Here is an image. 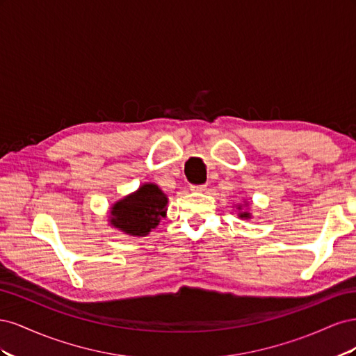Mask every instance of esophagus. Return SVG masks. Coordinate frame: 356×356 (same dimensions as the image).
I'll use <instances>...</instances> for the list:
<instances>
[{
    "instance_id": "34e87169",
    "label": "esophagus",
    "mask_w": 356,
    "mask_h": 356,
    "mask_svg": "<svg viewBox=\"0 0 356 356\" xmlns=\"http://www.w3.org/2000/svg\"><path fill=\"white\" fill-rule=\"evenodd\" d=\"M190 190H191V191H195V193H200V191H204V190H207V186H191V187H190Z\"/></svg>"
}]
</instances>
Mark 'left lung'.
Here are the masks:
<instances>
[{"label": "left lung", "instance_id": "8db88e82", "mask_svg": "<svg viewBox=\"0 0 356 356\" xmlns=\"http://www.w3.org/2000/svg\"><path fill=\"white\" fill-rule=\"evenodd\" d=\"M238 209H239V211L242 209L241 204H239V207H238ZM239 217H241V218H245V220H248V218H251V213H250V212H239Z\"/></svg>", "mask_w": 356, "mask_h": 356}]
</instances>
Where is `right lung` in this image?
Here are the masks:
<instances>
[{
    "label": "right lung",
    "mask_w": 356,
    "mask_h": 356,
    "mask_svg": "<svg viewBox=\"0 0 356 356\" xmlns=\"http://www.w3.org/2000/svg\"><path fill=\"white\" fill-rule=\"evenodd\" d=\"M166 204L168 197L159 186L143 184L113 204L110 224L129 236H147L166 217Z\"/></svg>",
    "instance_id": "1"
}]
</instances>
